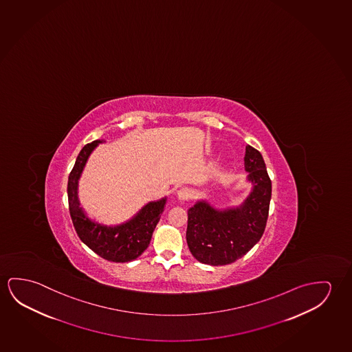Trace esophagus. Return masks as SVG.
<instances>
[{"mask_svg":"<svg viewBox=\"0 0 352 352\" xmlns=\"http://www.w3.org/2000/svg\"><path fill=\"white\" fill-rule=\"evenodd\" d=\"M177 197H178L179 201L185 202V201L189 200L190 197H191V191L188 188H182V189L178 190Z\"/></svg>","mask_w":352,"mask_h":352,"instance_id":"obj_1","label":"esophagus"}]
</instances>
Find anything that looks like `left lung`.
<instances>
[{"mask_svg": "<svg viewBox=\"0 0 352 352\" xmlns=\"http://www.w3.org/2000/svg\"><path fill=\"white\" fill-rule=\"evenodd\" d=\"M243 161L252 191L243 205L221 211L207 201H197L188 211L186 241L190 252L201 263H233L263 235L271 202V179L263 157L254 147L246 146Z\"/></svg>", "mask_w": 352, "mask_h": 352, "instance_id": "8db88e82", "label": "left lung"}]
</instances>
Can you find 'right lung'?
<instances>
[{
    "mask_svg": "<svg viewBox=\"0 0 352 352\" xmlns=\"http://www.w3.org/2000/svg\"><path fill=\"white\" fill-rule=\"evenodd\" d=\"M100 142L102 141L95 140L87 144L76 157L67 186L69 213L78 236L87 248L104 260L124 263L135 260L147 249L152 233L164 210L166 197L148 202L134 218L120 226L107 227L89 219L78 201V180L90 153Z\"/></svg>",
    "mask_w": 352,
    "mask_h": 352,
    "instance_id": "obj_1",
    "label": "right lung"
}]
</instances>
